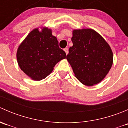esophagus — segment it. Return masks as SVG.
<instances>
[{
  "label": "esophagus",
  "instance_id": "1",
  "mask_svg": "<svg viewBox=\"0 0 128 128\" xmlns=\"http://www.w3.org/2000/svg\"><path fill=\"white\" fill-rule=\"evenodd\" d=\"M64 50V51H65L66 54H68V52H69V50H68V48H65Z\"/></svg>",
  "mask_w": 128,
  "mask_h": 128
}]
</instances>
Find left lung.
<instances>
[{
  "label": "left lung",
  "instance_id": "obj_1",
  "mask_svg": "<svg viewBox=\"0 0 128 128\" xmlns=\"http://www.w3.org/2000/svg\"><path fill=\"white\" fill-rule=\"evenodd\" d=\"M66 59L76 78L84 85L93 86L104 79L113 64V54L108 42L90 28L74 30Z\"/></svg>",
  "mask_w": 128,
  "mask_h": 128
}]
</instances>
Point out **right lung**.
<instances>
[{
	"label": "right lung",
	"mask_w": 128,
	"mask_h": 128,
	"mask_svg": "<svg viewBox=\"0 0 128 128\" xmlns=\"http://www.w3.org/2000/svg\"><path fill=\"white\" fill-rule=\"evenodd\" d=\"M66 58V52L59 48L56 37L48 27L33 29L16 51L19 67L33 80H41L52 72L55 65Z\"/></svg>",
	"instance_id": "right-lung-1"
}]
</instances>
